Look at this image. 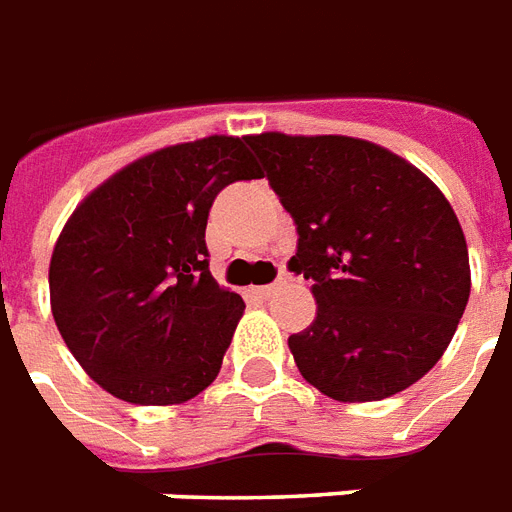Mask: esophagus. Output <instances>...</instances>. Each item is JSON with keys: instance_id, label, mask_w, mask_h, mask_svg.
<instances>
[{"instance_id": "34e87169", "label": "esophagus", "mask_w": 512, "mask_h": 512, "mask_svg": "<svg viewBox=\"0 0 512 512\" xmlns=\"http://www.w3.org/2000/svg\"><path fill=\"white\" fill-rule=\"evenodd\" d=\"M279 287H281L279 281H276V284H265V287H257L255 289V295H260V297H263V300H268V297H271L273 292H276V289H279Z\"/></svg>"}]
</instances>
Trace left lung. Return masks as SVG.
Returning a JSON list of instances; mask_svg holds the SVG:
<instances>
[{
  "instance_id": "8db88e82",
  "label": "left lung",
  "mask_w": 512,
  "mask_h": 512,
  "mask_svg": "<svg viewBox=\"0 0 512 512\" xmlns=\"http://www.w3.org/2000/svg\"><path fill=\"white\" fill-rule=\"evenodd\" d=\"M297 225L289 271L313 281L316 319L289 337L324 396L382 401L428 374L470 297L452 204L414 164L345 135H249Z\"/></svg>"
}]
</instances>
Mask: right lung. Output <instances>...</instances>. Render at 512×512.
I'll return each instance as SVG.
<instances>
[{
    "mask_svg": "<svg viewBox=\"0 0 512 512\" xmlns=\"http://www.w3.org/2000/svg\"><path fill=\"white\" fill-rule=\"evenodd\" d=\"M260 175L247 138L209 135L127 164L68 217L50 260L52 319L111 396L170 406L212 385L244 300L209 273V207Z\"/></svg>",
    "mask_w": 512,
    "mask_h": 512,
    "instance_id": "right-lung-1",
    "label": "right lung"
}]
</instances>
